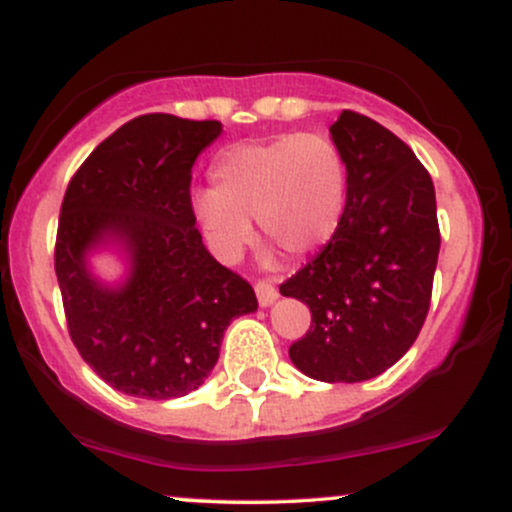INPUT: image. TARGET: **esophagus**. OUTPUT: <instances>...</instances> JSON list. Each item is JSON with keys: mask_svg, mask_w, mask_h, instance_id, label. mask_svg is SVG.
Segmentation results:
<instances>
[{"mask_svg": "<svg viewBox=\"0 0 512 512\" xmlns=\"http://www.w3.org/2000/svg\"><path fill=\"white\" fill-rule=\"evenodd\" d=\"M255 293H257V301H260L262 308H267V305H272L276 298H279V291L274 289L272 281H257Z\"/></svg>", "mask_w": 512, "mask_h": 512, "instance_id": "34e87169", "label": "esophagus"}]
</instances>
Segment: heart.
Instances as JSON below:
<instances>
[{
    "label": "heart",
    "instance_id": "heart-1",
    "mask_svg": "<svg viewBox=\"0 0 512 512\" xmlns=\"http://www.w3.org/2000/svg\"><path fill=\"white\" fill-rule=\"evenodd\" d=\"M214 187L190 209L221 260H236L252 236L250 216L289 255L327 245L346 207V163L325 134H281L228 146L211 168Z\"/></svg>",
    "mask_w": 512,
    "mask_h": 512
}]
</instances>
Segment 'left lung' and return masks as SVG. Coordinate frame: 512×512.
Masks as SVG:
<instances>
[{
	"label": "left lung",
	"instance_id": "left-lung-1",
	"mask_svg": "<svg viewBox=\"0 0 512 512\" xmlns=\"http://www.w3.org/2000/svg\"><path fill=\"white\" fill-rule=\"evenodd\" d=\"M346 163V207L330 243L279 286L313 322L291 344L301 373L361 383L416 342L428 315L440 231L428 170L402 139L344 110L330 127Z\"/></svg>",
	"mask_w": 512,
	"mask_h": 512
}]
</instances>
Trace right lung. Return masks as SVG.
Returning <instances> with one entry per match:
<instances>
[{"mask_svg": "<svg viewBox=\"0 0 512 512\" xmlns=\"http://www.w3.org/2000/svg\"><path fill=\"white\" fill-rule=\"evenodd\" d=\"M216 120L151 113L129 120L76 170L60 211L55 272L69 337L115 390L185 397L219 361L231 320L255 313V291L204 248L190 209L197 156ZM115 247L126 279L105 285L87 255Z\"/></svg>", "mask_w": 512, "mask_h": 512, "instance_id": "right-lung-1", "label": "right lung"}]
</instances>
